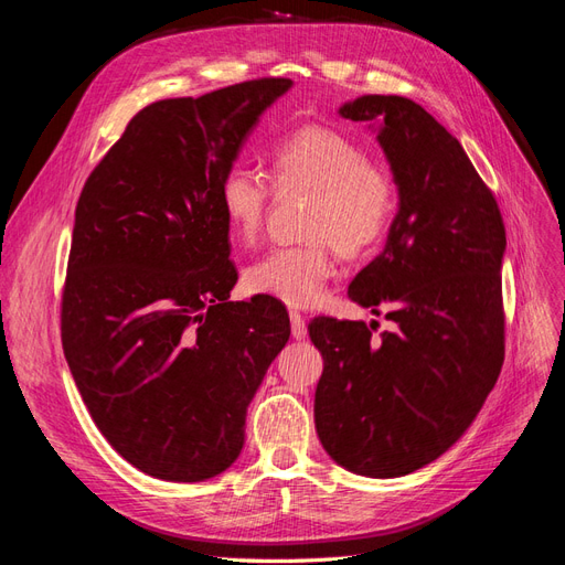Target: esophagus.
Instances as JSON below:
<instances>
[{
	"mask_svg": "<svg viewBox=\"0 0 565 565\" xmlns=\"http://www.w3.org/2000/svg\"><path fill=\"white\" fill-rule=\"evenodd\" d=\"M289 322H292V337L295 339H303L306 332H309V330H306V320L299 311H289Z\"/></svg>",
	"mask_w": 565,
	"mask_h": 565,
	"instance_id": "obj_1",
	"label": "esophagus"
}]
</instances>
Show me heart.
Masks as SVG:
<instances>
[{
    "label": "heart",
    "instance_id": "obj_1",
    "mask_svg": "<svg viewBox=\"0 0 565 565\" xmlns=\"http://www.w3.org/2000/svg\"><path fill=\"white\" fill-rule=\"evenodd\" d=\"M268 162L280 193L295 188L313 193L303 216V235L311 241L256 259L247 268V287L287 306H311L334 276V247L355 259L386 235L398 202L396 183L349 134L322 125L285 136ZM218 204L231 233L252 243L264 226L270 185L249 167L231 164L218 181Z\"/></svg>",
    "mask_w": 565,
    "mask_h": 565
}]
</instances>
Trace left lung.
<instances>
[{"label": "left lung", "mask_w": 565, "mask_h": 565, "mask_svg": "<svg viewBox=\"0 0 565 565\" xmlns=\"http://www.w3.org/2000/svg\"><path fill=\"white\" fill-rule=\"evenodd\" d=\"M380 122L377 141L398 185L384 252L349 297L393 328L318 316L322 353L316 431L344 469L393 478L422 469L461 438L504 363V221L465 148L419 104L361 96L339 108Z\"/></svg>", "instance_id": "obj_1"}]
</instances>
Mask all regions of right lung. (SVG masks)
<instances>
[{
  "label": "right lung",
  "instance_id": "1",
  "mask_svg": "<svg viewBox=\"0 0 565 565\" xmlns=\"http://www.w3.org/2000/svg\"><path fill=\"white\" fill-rule=\"evenodd\" d=\"M292 79L262 77L131 117L82 188L61 301L67 367L98 431L162 481L226 471L289 339L278 299L228 301L218 181Z\"/></svg>",
  "mask_w": 565,
  "mask_h": 565
}]
</instances>
